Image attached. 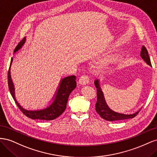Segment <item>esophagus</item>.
Instances as JSON below:
<instances>
[{
	"instance_id": "esophagus-1",
	"label": "esophagus",
	"mask_w": 157,
	"mask_h": 157,
	"mask_svg": "<svg viewBox=\"0 0 157 157\" xmlns=\"http://www.w3.org/2000/svg\"><path fill=\"white\" fill-rule=\"evenodd\" d=\"M79 83L82 85H86L89 82V77L87 75H82L81 77L79 78Z\"/></svg>"
}]
</instances>
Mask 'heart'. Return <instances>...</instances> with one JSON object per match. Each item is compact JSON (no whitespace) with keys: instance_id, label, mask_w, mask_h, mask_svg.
Returning <instances> with one entry per match:
<instances>
[{"instance_id":"obj_1","label":"heart","mask_w":157,"mask_h":157,"mask_svg":"<svg viewBox=\"0 0 157 157\" xmlns=\"http://www.w3.org/2000/svg\"><path fill=\"white\" fill-rule=\"evenodd\" d=\"M105 65V63H102V65H101V67H103V66H104Z\"/></svg>"}]
</instances>
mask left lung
<instances>
[{
	"mask_svg": "<svg viewBox=\"0 0 157 157\" xmlns=\"http://www.w3.org/2000/svg\"><path fill=\"white\" fill-rule=\"evenodd\" d=\"M140 55L143 59L146 61V63L151 66L148 51H147L145 46H142ZM95 85H96V87L97 88V102L96 103V111L99 114V116L103 118V119L108 121H117L129 119V118H134L141 111L140 110L134 114H130V115L118 113L112 111L111 109H109V107L107 105V103H105L101 89L99 87L98 80H96L95 81Z\"/></svg>",
	"mask_w": 157,
	"mask_h": 157,
	"instance_id": "1",
	"label": "left lung"
}]
</instances>
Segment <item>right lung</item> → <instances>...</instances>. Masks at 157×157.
<instances>
[{"label": "right lung", "instance_id": "right-lung-1", "mask_svg": "<svg viewBox=\"0 0 157 157\" xmlns=\"http://www.w3.org/2000/svg\"><path fill=\"white\" fill-rule=\"evenodd\" d=\"M25 42V38L23 39L20 42H19L17 46L16 47L14 52H17L19 49H20L23 44ZM13 59L12 58L10 66L12 63ZM10 66L9 67L8 73V87L10 90V94L14 101H16L18 108L20 109V111L24 114L25 116L29 117L32 119L41 120V121H52L56 119V118L59 117L65 110L67 107V103L68 101V98L71 92L77 86V82L76 80L77 77L75 75L69 76L61 80L59 89L57 92L56 98L54 102L52 105L47 107L43 110L40 111H27L23 109L18 103L16 101L15 97H14V88L12 82L11 76H10Z\"/></svg>", "mask_w": 157, "mask_h": 157}]
</instances>
